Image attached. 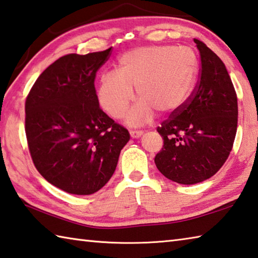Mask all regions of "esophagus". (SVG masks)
I'll use <instances>...</instances> for the list:
<instances>
[{"label": "esophagus", "instance_id": "obj_1", "mask_svg": "<svg viewBox=\"0 0 258 258\" xmlns=\"http://www.w3.org/2000/svg\"><path fill=\"white\" fill-rule=\"evenodd\" d=\"M143 134H144L143 130H130V136H132L133 138L141 137Z\"/></svg>", "mask_w": 258, "mask_h": 258}]
</instances>
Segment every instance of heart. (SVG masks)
Returning a JSON list of instances; mask_svg holds the SVG:
<instances>
[{
    "mask_svg": "<svg viewBox=\"0 0 258 258\" xmlns=\"http://www.w3.org/2000/svg\"><path fill=\"white\" fill-rule=\"evenodd\" d=\"M197 70V56L189 47L163 45L133 49L120 57L117 72L102 75L98 103L113 119H121L136 88L139 102L126 121L141 124L152 119L155 111L169 114L178 110L190 95Z\"/></svg>",
    "mask_w": 258,
    "mask_h": 258,
    "instance_id": "heart-1",
    "label": "heart"
}]
</instances>
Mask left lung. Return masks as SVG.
Listing matches in <instances>:
<instances>
[{
    "label": "left lung",
    "mask_w": 258,
    "mask_h": 258,
    "mask_svg": "<svg viewBox=\"0 0 258 258\" xmlns=\"http://www.w3.org/2000/svg\"><path fill=\"white\" fill-rule=\"evenodd\" d=\"M200 79L190 96L157 126L163 147L155 156L160 172L174 182L194 184L222 168L233 147L238 101L222 60L200 39Z\"/></svg>",
    "instance_id": "1"
}]
</instances>
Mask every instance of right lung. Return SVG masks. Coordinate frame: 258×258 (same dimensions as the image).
<instances>
[{
	"label": "right lung",
	"mask_w": 258,
	"mask_h": 258,
	"mask_svg": "<svg viewBox=\"0 0 258 258\" xmlns=\"http://www.w3.org/2000/svg\"><path fill=\"white\" fill-rule=\"evenodd\" d=\"M112 47L71 53L47 67L25 103V132L35 168L53 186L90 195L114 173L130 135L99 107L95 78Z\"/></svg>",
	"instance_id": "obj_1"
}]
</instances>
